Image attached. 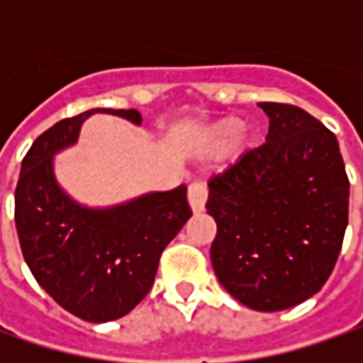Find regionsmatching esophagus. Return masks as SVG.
Wrapping results in <instances>:
<instances>
[{
  "mask_svg": "<svg viewBox=\"0 0 363 363\" xmlns=\"http://www.w3.org/2000/svg\"><path fill=\"white\" fill-rule=\"evenodd\" d=\"M206 200H208V188L203 186L202 182L191 184L188 189V202L194 214H200V212H203V208H206Z\"/></svg>",
  "mask_w": 363,
  "mask_h": 363,
  "instance_id": "esophagus-1",
  "label": "esophagus"
}]
</instances>
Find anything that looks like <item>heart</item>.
I'll return each instance as SVG.
<instances>
[{
    "label": "heart",
    "instance_id": "b5f03b06",
    "mask_svg": "<svg viewBox=\"0 0 363 363\" xmlns=\"http://www.w3.org/2000/svg\"><path fill=\"white\" fill-rule=\"evenodd\" d=\"M240 133H242V121L240 119L228 117V119L218 121L203 133L200 151L203 155H222L230 147H234Z\"/></svg>",
    "mask_w": 363,
    "mask_h": 363
}]
</instances>
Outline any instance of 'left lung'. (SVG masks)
<instances>
[{
    "label": "left lung",
    "instance_id": "1",
    "mask_svg": "<svg viewBox=\"0 0 363 363\" xmlns=\"http://www.w3.org/2000/svg\"><path fill=\"white\" fill-rule=\"evenodd\" d=\"M267 143L208 182L220 285L255 311L295 307L325 285L347 226L350 182L335 135L299 106L260 103Z\"/></svg>",
    "mask_w": 363,
    "mask_h": 363
}]
</instances>
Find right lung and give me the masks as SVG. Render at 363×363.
I'll list each match as a JSON object with an SVG mask.
<instances>
[{
    "label": "right lung",
    "mask_w": 363,
    "mask_h": 363,
    "mask_svg": "<svg viewBox=\"0 0 363 363\" xmlns=\"http://www.w3.org/2000/svg\"><path fill=\"white\" fill-rule=\"evenodd\" d=\"M96 113L143 123L135 108H91L42 133L21 161L16 228L23 258L50 297L84 321L106 323L133 311L151 291L161 252L191 210L184 184L99 208L60 186L54 157L77 145L84 121Z\"/></svg>",
    "instance_id": "1"
}]
</instances>
